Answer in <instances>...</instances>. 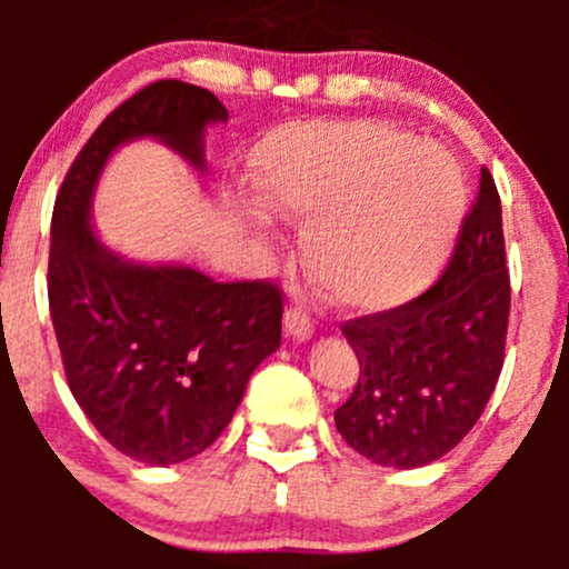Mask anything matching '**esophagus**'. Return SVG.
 <instances>
[{
    "instance_id": "34e87169",
    "label": "esophagus",
    "mask_w": 569,
    "mask_h": 569,
    "mask_svg": "<svg viewBox=\"0 0 569 569\" xmlns=\"http://www.w3.org/2000/svg\"><path fill=\"white\" fill-rule=\"evenodd\" d=\"M283 327L286 336H289L291 341H308V338L313 336V319L308 317L302 308H289V311H286Z\"/></svg>"
}]
</instances>
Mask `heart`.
I'll use <instances>...</instances> for the list:
<instances>
[{"instance_id": "1", "label": "heart", "mask_w": 569, "mask_h": 569, "mask_svg": "<svg viewBox=\"0 0 569 569\" xmlns=\"http://www.w3.org/2000/svg\"><path fill=\"white\" fill-rule=\"evenodd\" d=\"M263 209L295 222L317 283L355 311H386L432 286L465 211L457 159L377 120L291 123L252 148Z\"/></svg>"}]
</instances>
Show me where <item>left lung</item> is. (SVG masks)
<instances>
[{"instance_id": "8db88e82", "label": "left lung", "mask_w": 569, "mask_h": 569, "mask_svg": "<svg viewBox=\"0 0 569 569\" xmlns=\"http://www.w3.org/2000/svg\"><path fill=\"white\" fill-rule=\"evenodd\" d=\"M509 321L501 198L490 170L443 278L393 311L347 321L360 380L336 429L366 460L421 468L449 455L496 391Z\"/></svg>"}]
</instances>
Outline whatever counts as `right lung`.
Masks as SVG:
<instances>
[{
  "instance_id": "1",
  "label": "right lung",
  "mask_w": 569,
  "mask_h": 569,
  "mask_svg": "<svg viewBox=\"0 0 569 569\" xmlns=\"http://www.w3.org/2000/svg\"><path fill=\"white\" fill-rule=\"evenodd\" d=\"M214 93L162 79L123 101L73 159L51 214L49 311L68 388L101 438L168 468L209 449L252 371L280 347L278 286L217 283L187 263L131 261L101 242L93 198L118 148L157 140L200 176Z\"/></svg>"
}]
</instances>
